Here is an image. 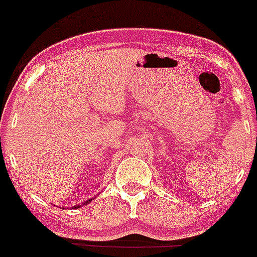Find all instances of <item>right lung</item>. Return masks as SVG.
I'll use <instances>...</instances> for the list:
<instances>
[{"mask_svg":"<svg viewBox=\"0 0 257 257\" xmlns=\"http://www.w3.org/2000/svg\"><path fill=\"white\" fill-rule=\"evenodd\" d=\"M92 199H88V201H86V202H83V203H81V205H76V206H73V208H79V207H82V206H87L88 203H90V202H91Z\"/></svg>","mask_w":257,"mask_h":257,"instance_id":"1","label":"right lung"}]
</instances>
